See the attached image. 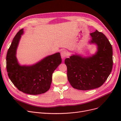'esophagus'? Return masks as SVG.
Instances as JSON below:
<instances>
[{
	"instance_id": "esophagus-1",
	"label": "esophagus",
	"mask_w": 121,
	"mask_h": 121,
	"mask_svg": "<svg viewBox=\"0 0 121 121\" xmlns=\"http://www.w3.org/2000/svg\"><path fill=\"white\" fill-rule=\"evenodd\" d=\"M68 55V52L66 50H63L61 52V56L62 59H64L66 56H67Z\"/></svg>"
}]
</instances>
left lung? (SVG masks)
I'll list each match as a JSON object with an SVG mask.
<instances>
[{
    "label": "left lung",
    "instance_id": "obj_1",
    "mask_svg": "<svg viewBox=\"0 0 121 121\" xmlns=\"http://www.w3.org/2000/svg\"><path fill=\"white\" fill-rule=\"evenodd\" d=\"M90 35V43L97 45L96 53L87 57L73 55L65 60L68 81L73 88L78 90H89L100 87L112 69L113 51L109 41L97 30Z\"/></svg>",
    "mask_w": 121,
    "mask_h": 121
}]
</instances>
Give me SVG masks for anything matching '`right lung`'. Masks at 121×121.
<instances>
[{
	"instance_id": "right-lung-1",
	"label": "right lung",
	"mask_w": 121,
	"mask_h": 121,
	"mask_svg": "<svg viewBox=\"0 0 121 121\" xmlns=\"http://www.w3.org/2000/svg\"><path fill=\"white\" fill-rule=\"evenodd\" d=\"M23 33V29L17 33L6 56V68L8 77L18 90L30 95L46 93L50 88L52 75L61 64L59 52L48 56L31 66H21L16 57L17 47Z\"/></svg>"
}]
</instances>
